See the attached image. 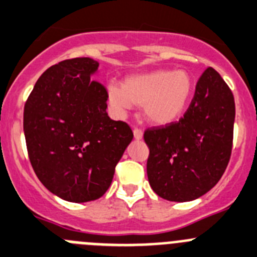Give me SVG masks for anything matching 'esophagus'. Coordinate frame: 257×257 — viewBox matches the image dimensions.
<instances>
[{
	"mask_svg": "<svg viewBox=\"0 0 257 257\" xmlns=\"http://www.w3.org/2000/svg\"><path fill=\"white\" fill-rule=\"evenodd\" d=\"M134 138H135L136 140H141V139H143V131H141L140 128H134Z\"/></svg>",
	"mask_w": 257,
	"mask_h": 257,
	"instance_id": "obj_1",
	"label": "esophagus"
}]
</instances>
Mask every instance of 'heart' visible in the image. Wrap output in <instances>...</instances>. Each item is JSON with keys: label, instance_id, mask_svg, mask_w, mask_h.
<instances>
[{"label": "heart", "instance_id": "1", "mask_svg": "<svg viewBox=\"0 0 257 257\" xmlns=\"http://www.w3.org/2000/svg\"><path fill=\"white\" fill-rule=\"evenodd\" d=\"M193 93L194 80L187 70H153L131 75L123 84H107L108 102L117 113H124L134 104L143 106L146 121L156 126L170 124L183 117Z\"/></svg>", "mask_w": 257, "mask_h": 257}]
</instances>
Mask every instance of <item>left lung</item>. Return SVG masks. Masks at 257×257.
Instances as JSON below:
<instances>
[{"instance_id":"8db88e82","label":"left lung","mask_w":257,"mask_h":257,"mask_svg":"<svg viewBox=\"0 0 257 257\" xmlns=\"http://www.w3.org/2000/svg\"><path fill=\"white\" fill-rule=\"evenodd\" d=\"M234 112L231 89L213 68H207L184 116L145 131L149 183L159 197L189 202L218 183L231 158Z\"/></svg>"}]
</instances>
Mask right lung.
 <instances>
[{
  "instance_id": "obj_1",
  "label": "right lung",
  "mask_w": 257,
  "mask_h": 257,
  "mask_svg": "<svg viewBox=\"0 0 257 257\" xmlns=\"http://www.w3.org/2000/svg\"><path fill=\"white\" fill-rule=\"evenodd\" d=\"M90 58L53 65L34 85L24 108L30 163L53 194L74 203L101 198L134 134L107 114V90L90 79Z\"/></svg>"
}]
</instances>
